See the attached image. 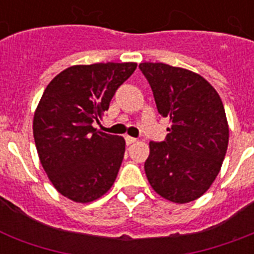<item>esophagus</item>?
Wrapping results in <instances>:
<instances>
[{
    "instance_id": "1",
    "label": "esophagus",
    "mask_w": 254,
    "mask_h": 254,
    "mask_svg": "<svg viewBox=\"0 0 254 254\" xmlns=\"http://www.w3.org/2000/svg\"><path fill=\"white\" fill-rule=\"evenodd\" d=\"M125 141H127V145H131V143L137 142V139L133 138V137H129V135H127V137H125Z\"/></svg>"
}]
</instances>
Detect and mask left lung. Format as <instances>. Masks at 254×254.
<instances>
[{
	"instance_id": "1",
	"label": "left lung",
	"mask_w": 254,
	"mask_h": 254,
	"mask_svg": "<svg viewBox=\"0 0 254 254\" xmlns=\"http://www.w3.org/2000/svg\"><path fill=\"white\" fill-rule=\"evenodd\" d=\"M157 109L169 117L163 142H150L147 181L163 199L185 204L200 197L220 171L229 139L224 105L199 73L165 63H141Z\"/></svg>"
}]
</instances>
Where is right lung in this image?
I'll return each instance as SVG.
<instances>
[{"mask_svg":"<svg viewBox=\"0 0 254 254\" xmlns=\"http://www.w3.org/2000/svg\"><path fill=\"white\" fill-rule=\"evenodd\" d=\"M135 68L133 62L71 65L46 87L34 113V139L50 182L69 200L91 203L115 183L125 139L92 124Z\"/></svg>","mask_w":254,"mask_h":254,"instance_id":"1","label":"right lung"}]
</instances>
